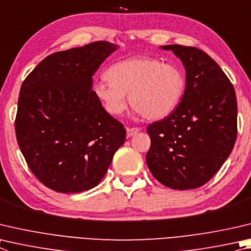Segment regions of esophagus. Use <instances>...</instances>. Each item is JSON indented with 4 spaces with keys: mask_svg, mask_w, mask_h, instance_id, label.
<instances>
[{
    "mask_svg": "<svg viewBox=\"0 0 251 251\" xmlns=\"http://www.w3.org/2000/svg\"><path fill=\"white\" fill-rule=\"evenodd\" d=\"M140 131V128H137V127H134V128H127V136L128 137H131V136H134Z\"/></svg>",
    "mask_w": 251,
    "mask_h": 251,
    "instance_id": "1",
    "label": "esophagus"
}]
</instances>
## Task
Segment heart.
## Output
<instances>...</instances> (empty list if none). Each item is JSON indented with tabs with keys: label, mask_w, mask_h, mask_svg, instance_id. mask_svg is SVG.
<instances>
[{
	"label": "heart",
	"mask_w": 251,
	"mask_h": 251,
	"mask_svg": "<svg viewBox=\"0 0 251 251\" xmlns=\"http://www.w3.org/2000/svg\"><path fill=\"white\" fill-rule=\"evenodd\" d=\"M106 79L94 82L92 91L103 110L120 116L127 107V97L136 115L161 120L176 110L184 97L186 78L172 63L151 57H135L113 63Z\"/></svg>",
	"instance_id": "heart-1"
}]
</instances>
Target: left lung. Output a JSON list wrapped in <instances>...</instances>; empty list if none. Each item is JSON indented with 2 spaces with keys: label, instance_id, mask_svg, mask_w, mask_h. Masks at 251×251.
Segmentation results:
<instances>
[{
  "label": "left lung",
  "instance_id": "obj_1",
  "mask_svg": "<svg viewBox=\"0 0 251 251\" xmlns=\"http://www.w3.org/2000/svg\"><path fill=\"white\" fill-rule=\"evenodd\" d=\"M171 50L185 69L184 97L175 111L147 127L151 146L146 162L161 184L197 189L220 170L237 137V101L233 84L202 50L180 45Z\"/></svg>",
  "mask_w": 251,
  "mask_h": 251
}]
</instances>
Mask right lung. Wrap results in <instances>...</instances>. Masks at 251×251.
Wrapping results in <instances>:
<instances>
[{
  "instance_id": "1",
  "label": "right lung",
  "mask_w": 251,
  "mask_h": 251,
  "mask_svg": "<svg viewBox=\"0 0 251 251\" xmlns=\"http://www.w3.org/2000/svg\"><path fill=\"white\" fill-rule=\"evenodd\" d=\"M117 49L95 42L54 52L21 86L17 143L31 172L56 192L98 185L125 143L124 126L103 110L92 91L93 75Z\"/></svg>"
}]
</instances>
